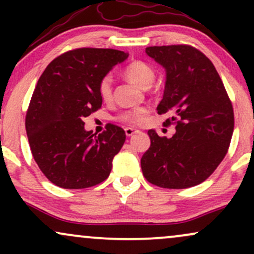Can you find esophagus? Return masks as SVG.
<instances>
[{
    "instance_id": "esophagus-1",
    "label": "esophagus",
    "mask_w": 254,
    "mask_h": 254,
    "mask_svg": "<svg viewBox=\"0 0 254 254\" xmlns=\"http://www.w3.org/2000/svg\"><path fill=\"white\" fill-rule=\"evenodd\" d=\"M137 132H138V130L133 129V127H127V129H125V135H127V137L135 135V133H137Z\"/></svg>"
}]
</instances>
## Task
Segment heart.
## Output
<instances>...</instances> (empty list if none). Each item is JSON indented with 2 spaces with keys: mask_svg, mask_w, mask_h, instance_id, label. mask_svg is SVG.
<instances>
[{
  "mask_svg": "<svg viewBox=\"0 0 254 254\" xmlns=\"http://www.w3.org/2000/svg\"><path fill=\"white\" fill-rule=\"evenodd\" d=\"M124 76L130 80L131 82L136 83L137 86L147 89L151 86L155 80V71L148 63L142 61H135L127 64L124 69ZM99 94L104 101H109L112 98V81L110 76L104 77L99 83ZM147 110L144 107H137V109L125 111L122 113L121 121L127 122L129 124H141L143 122Z\"/></svg>",
  "mask_w": 254,
  "mask_h": 254,
  "instance_id": "heart-1",
  "label": "heart"
}]
</instances>
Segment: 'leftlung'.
<instances>
[{"label": "left lung", "mask_w": 254, "mask_h": 254, "mask_svg": "<svg viewBox=\"0 0 254 254\" xmlns=\"http://www.w3.org/2000/svg\"><path fill=\"white\" fill-rule=\"evenodd\" d=\"M145 54L166 70L164 97L156 110L171 113L174 135L148 131L150 147L141 159L148 182L164 189H188L203 183L228 150L234 112L222 80L205 55L189 45L150 46Z\"/></svg>", "instance_id": "obj_1"}]
</instances>
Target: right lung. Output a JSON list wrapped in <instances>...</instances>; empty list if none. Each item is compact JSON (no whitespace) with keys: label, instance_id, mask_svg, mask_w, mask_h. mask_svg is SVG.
<instances>
[{"label":"right lung","instance_id":"1","mask_svg":"<svg viewBox=\"0 0 254 254\" xmlns=\"http://www.w3.org/2000/svg\"><path fill=\"white\" fill-rule=\"evenodd\" d=\"M129 54L113 49L82 48L65 52L46 66L26 113V132L40 171L63 189H86L110 176L125 132L84 129L83 118L100 109L99 83Z\"/></svg>","mask_w":254,"mask_h":254}]
</instances>
